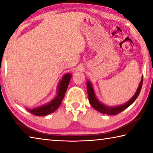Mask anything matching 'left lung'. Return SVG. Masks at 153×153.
I'll return each instance as SVG.
<instances>
[{
    "instance_id": "1",
    "label": "left lung",
    "mask_w": 153,
    "mask_h": 153,
    "mask_svg": "<svg viewBox=\"0 0 153 153\" xmlns=\"http://www.w3.org/2000/svg\"><path fill=\"white\" fill-rule=\"evenodd\" d=\"M142 83H143V77H142L141 82L140 83L138 90H137L135 94H134V97L131 98L128 102H126V104H124L123 105L117 106V107H107V106L104 105L103 104H102L101 102L98 101L94 94V90H93L92 84H90V82L89 81H87V91H88V96L89 102L92 107L94 108L95 110L98 111V112L101 113L102 114H107L108 115H117V114L122 112V111L125 110L126 108L129 107V106L135 101V100L136 99L137 97H138L140 92V90L142 86Z\"/></svg>"
}]
</instances>
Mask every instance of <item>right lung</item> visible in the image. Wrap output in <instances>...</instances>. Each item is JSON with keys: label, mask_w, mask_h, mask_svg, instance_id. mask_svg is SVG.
Returning a JSON list of instances; mask_svg holds the SVG:
<instances>
[{"label": "right lung", "mask_w": 153, "mask_h": 153, "mask_svg": "<svg viewBox=\"0 0 153 153\" xmlns=\"http://www.w3.org/2000/svg\"><path fill=\"white\" fill-rule=\"evenodd\" d=\"M71 74H65L63 77L59 85V89L57 91V96L47 105H45L42 107L27 109L30 113L36 116H44L48 115L55 111L61 105L62 100L65 97V94L67 91L69 83L70 82Z\"/></svg>", "instance_id": "add662e5"}]
</instances>
